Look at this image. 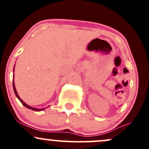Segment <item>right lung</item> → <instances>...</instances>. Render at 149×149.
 Here are the masks:
<instances>
[{
	"label": "right lung",
	"instance_id": "right-lung-1",
	"mask_svg": "<svg viewBox=\"0 0 149 149\" xmlns=\"http://www.w3.org/2000/svg\"><path fill=\"white\" fill-rule=\"evenodd\" d=\"M13 70H14V69H13ZM13 78H14V75H13ZM13 90H14V92H15V95H16V97H17V98H18V99L20 100V101H21V103H22V104L23 105V106H26V108H28V109H31V110H33V111H43V110H44V109H45V108H43V109H36V108H33V107H31V106H28V105L26 104V103H24V102H23V101H22V100H21V98H20V97L18 96V93H17V91H16V90H15V84H14V82H13Z\"/></svg>",
	"mask_w": 149,
	"mask_h": 149
}]
</instances>
